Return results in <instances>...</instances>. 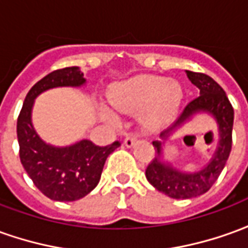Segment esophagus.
<instances>
[{
	"label": "esophagus",
	"mask_w": 248,
	"mask_h": 248,
	"mask_svg": "<svg viewBox=\"0 0 248 248\" xmlns=\"http://www.w3.org/2000/svg\"><path fill=\"white\" fill-rule=\"evenodd\" d=\"M137 140H138V134H137V133H130V134H127L126 138H124V143L127 148H131V146L137 142Z\"/></svg>",
	"instance_id": "esophagus-1"
}]
</instances>
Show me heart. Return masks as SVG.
<instances>
[{"label":"heart","instance_id":"heart-1","mask_svg":"<svg viewBox=\"0 0 248 248\" xmlns=\"http://www.w3.org/2000/svg\"><path fill=\"white\" fill-rule=\"evenodd\" d=\"M183 96V87L176 80L166 76L140 75L114 86L110 102L119 111L142 110V124L155 129L172 119Z\"/></svg>","mask_w":248,"mask_h":248}]
</instances>
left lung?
Returning a JSON list of instances; mask_svg holds the SVG:
<instances>
[{
    "label": "left lung",
    "mask_w": 248,
    "mask_h": 248,
    "mask_svg": "<svg viewBox=\"0 0 248 248\" xmlns=\"http://www.w3.org/2000/svg\"><path fill=\"white\" fill-rule=\"evenodd\" d=\"M190 82L199 90L200 95L196 99L190 100L184 107L183 112L172 127L161 133V138L165 140L176 126H180L184 121L199 111H207L212 114L219 124V143L215 150L211 162L200 172L184 173L173 169L172 165L161 162V142L153 141V146L157 149V157L150 161L145 170L146 178L157 190L165 193L172 199H192L208 192L215 181L220 176L223 168L226 166L228 155L232 146L233 108L227 98L224 90L215 82L211 76L202 72L185 71ZM164 143V142H162Z\"/></svg>",
    "instance_id": "left-lung-1"
}]
</instances>
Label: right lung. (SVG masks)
<instances>
[{
  "label": "right lung",
  "mask_w": 248,
  "mask_h": 248,
  "mask_svg": "<svg viewBox=\"0 0 248 248\" xmlns=\"http://www.w3.org/2000/svg\"><path fill=\"white\" fill-rule=\"evenodd\" d=\"M86 83L79 67H65L44 76L29 90L17 119L20 160L37 189L55 202H75L98 185L108 154L121 145L115 141L98 146L82 140L67 148L46 145L36 134L31 112L34 98L53 87H79Z\"/></svg>",
  "instance_id": "right-lung-1"
}]
</instances>
